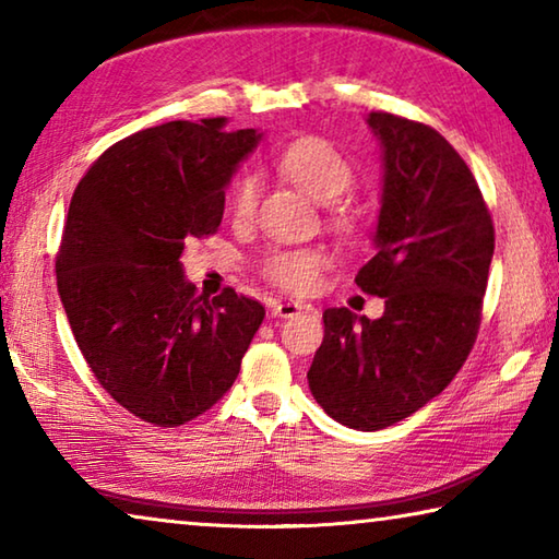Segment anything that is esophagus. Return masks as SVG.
<instances>
[{"instance_id": "34e87169", "label": "esophagus", "mask_w": 559, "mask_h": 559, "mask_svg": "<svg viewBox=\"0 0 559 559\" xmlns=\"http://www.w3.org/2000/svg\"><path fill=\"white\" fill-rule=\"evenodd\" d=\"M269 308L273 318H293L298 316L300 310H310V306H302V302L296 300H273Z\"/></svg>"}]
</instances>
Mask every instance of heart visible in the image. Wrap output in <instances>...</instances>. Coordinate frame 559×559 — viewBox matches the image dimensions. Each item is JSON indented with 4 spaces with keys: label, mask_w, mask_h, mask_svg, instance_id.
Instances as JSON below:
<instances>
[{
    "label": "heart",
    "mask_w": 559,
    "mask_h": 559,
    "mask_svg": "<svg viewBox=\"0 0 559 559\" xmlns=\"http://www.w3.org/2000/svg\"><path fill=\"white\" fill-rule=\"evenodd\" d=\"M278 173L300 187L302 192L318 202H328L343 194L353 185V167L347 157L323 138H300L283 150L276 159ZM259 185L253 177H241L234 185L229 197V210L236 222L249 219L257 210ZM333 222L340 229H353L355 214L347 206L333 212ZM328 266L325 251L320 249H296L278 251L266 261V276L288 293H308L318 286L320 273Z\"/></svg>",
    "instance_id": "heart-1"
}]
</instances>
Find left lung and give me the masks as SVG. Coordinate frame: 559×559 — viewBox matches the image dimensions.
<instances>
[{"instance_id":"8db88e82","label":"left lung","mask_w":559,"mask_h":559,"mask_svg":"<svg viewBox=\"0 0 559 559\" xmlns=\"http://www.w3.org/2000/svg\"><path fill=\"white\" fill-rule=\"evenodd\" d=\"M382 147L374 257L355 283L384 298L382 318L323 313L308 386L343 427L377 431L447 390L480 325L493 222L468 165L437 130L367 116Z\"/></svg>"}]
</instances>
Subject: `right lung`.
I'll use <instances>...</instances> for the list:
<instances>
[{
	"label": "right lung",
	"mask_w": 559,
	"mask_h": 559,
	"mask_svg": "<svg viewBox=\"0 0 559 559\" xmlns=\"http://www.w3.org/2000/svg\"><path fill=\"white\" fill-rule=\"evenodd\" d=\"M173 120L103 153L75 187L56 281L75 343L112 400L179 427L222 400L266 310L226 288L197 296L189 239L219 229L224 189L263 132Z\"/></svg>",
	"instance_id": "obj_1"
}]
</instances>
